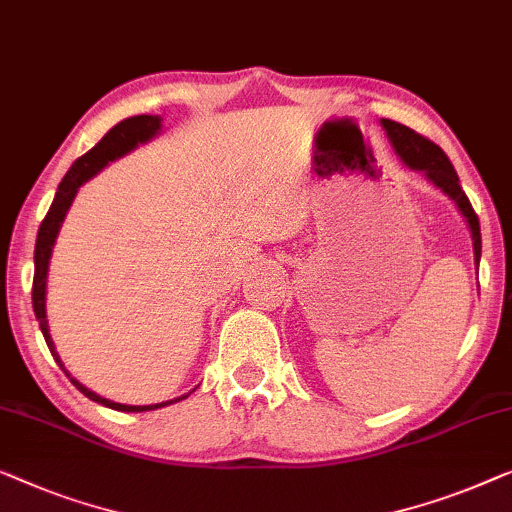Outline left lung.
Instances as JSON below:
<instances>
[{
    "instance_id": "left-lung-1",
    "label": "left lung",
    "mask_w": 512,
    "mask_h": 512,
    "mask_svg": "<svg viewBox=\"0 0 512 512\" xmlns=\"http://www.w3.org/2000/svg\"><path fill=\"white\" fill-rule=\"evenodd\" d=\"M381 127L388 133L390 145L395 147V154L402 159V164L411 170H418L427 177L429 182L434 184L436 189H441L450 201L457 205L459 214H462L466 226L471 231V240H473V258H476V268L480 263V251H483V240H480V221L473 212V207L469 203V198L462 191V184H459V177L455 173L450 159L443 154L439 145H434L432 140L422 138L420 133H416L404 124L392 122V120H381Z\"/></svg>"
}]
</instances>
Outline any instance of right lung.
<instances>
[{"label": "right lung", "instance_id": "right-lung-1", "mask_svg": "<svg viewBox=\"0 0 512 512\" xmlns=\"http://www.w3.org/2000/svg\"><path fill=\"white\" fill-rule=\"evenodd\" d=\"M161 133V117L159 115H136V117H129V120H124L120 124H115L113 129H110L106 136H103L99 143H96L90 152L83 154L78 161H73V166L69 168V173L64 175V180L59 182L57 187V194H55V201L50 205V210L46 214V219L41 221V228H39V235H36V247H34V286H32V305H34V314H36V321H39V328L43 332V337H46V344L50 348V353H53V358L59 367H62V372L69 376V381L76 385V388L83 392L85 397H90L92 402L96 404H103L108 406V409H115V411H127V413H143V411H157L161 406H170L175 402H180V399H187L191 392L182 397H175V399H168V402H161V404H145V406H133V404H117V402H110V399L96 395L94 390L85 388L83 383L78 379H73L69 374V369L64 367L62 358H59L57 348L53 337H50V328H48V316H46V288H48V270H50V258H53V247L57 242V235H59V228H62L64 219H66V212H69V207L73 203V198H76L78 189L83 187L87 180H92L96 173H101L103 168H106L110 161L124 157V154H129L131 150H136L138 145H145L150 143L152 138H157Z\"/></svg>", "mask_w": 512, "mask_h": 512}]
</instances>
